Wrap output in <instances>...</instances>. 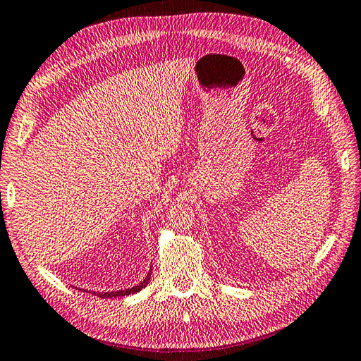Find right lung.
Instances as JSON below:
<instances>
[{
    "label": "right lung",
    "mask_w": 361,
    "mask_h": 361,
    "mask_svg": "<svg viewBox=\"0 0 361 361\" xmlns=\"http://www.w3.org/2000/svg\"><path fill=\"white\" fill-rule=\"evenodd\" d=\"M149 278H152V270H149V273L147 274L145 276V279L143 281H140L139 284L137 286H134V287H130V289H124V290H116V292H96V290H87V292H90V293H93V295H97V297H101V298H115V297H126V295H130V293H137V292H140L143 287H147V284H148V281H149Z\"/></svg>",
    "instance_id": "right-lung-1"
}]
</instances>
